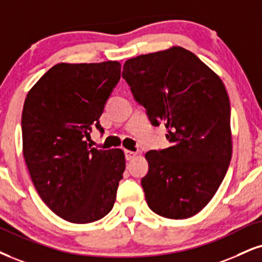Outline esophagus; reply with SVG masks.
Segmentation results:
<instances>
[{
	"label": "esophagus",
	"mask_w": 262,
	"mask_h": 262,
	"mask_svg": "<svg viewBox=\"0 0 262 262\" xmlns=\"http://www.w3.org/2000/svg\"><path fill=\"white\" fill-rule=\"evenodd\" d=\"M136 156H137V151L125 149V158H126V160H132Z\"/></svg>",
	"instance_id": "1"
}]
</instances>
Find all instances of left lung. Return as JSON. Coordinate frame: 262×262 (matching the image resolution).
<instances>
[{
    "instance_id": "left-lung-1",
    "label": "left lung",
    "mask_w": 262,
    "mask_h": 262,
    "mask_svg": "<svg viewBox=\"0 0 262 262\" xmlns=\"http://www.w3.org/2000/svg\"><path fill=\"white\" fill-rule=\"evenodd\" d=\"M122 77L171 146L146 153L141 181L151 211L172 220L198 214L225 179L232 158L231 106L217 74L173 46L126 60Z\"/></svg>"
}]
</instances>
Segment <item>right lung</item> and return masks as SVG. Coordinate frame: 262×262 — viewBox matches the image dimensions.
I'll use <instances>...</instances> for the list:
<instances>
[{"instance_id":"obj_1","label":"right lung","mask_w":262,"mask_h":262,"mask_svg":"<svg viewBox=\"0 0 262 262\" xmlns=\"http://www.w3.org/2000/svg\"><path fill=\"white\" fill-rule=\"evenodd\" d=\"M121 64L59 63L31 87L21 115L23 154L38 195L54 214L90 224L108 214L125 171L119 148L87 144L120 80Z\"/></svg>"}]
</instances>
